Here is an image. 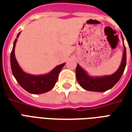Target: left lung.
Listing matches in <instances>:
<instances>
[{
	"mask_svg": "<svg viewBox=\"0 0 132 132\" xmlns=\"http://www.w3.org/2000/svg\"><path fill=\"white\" fill-rule=\"evenodd\" d=\"M123 39V38H122ZM127 63L126 48L124 45L122 60L119 69L115 73L110 76H105L102 77H91L79 65L76 67V76L78 83L85 90L90 91L103 92L110 89L115 86L120 80L125 71Z\"/></svg>",
	"mask_w": 132,
	"mask_h": 132,
	"instance_id": "left-lung-1",
	"label": "left lung"
}]
</instances>
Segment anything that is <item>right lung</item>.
<instances>
[{
    "instance_id": "1",
    "label": "right lung",
    "mask_w": 132,
    "mask_h": 132,
    "mask_svg": "<svg viewBox=\"0 0 132 132\" xmlns=\"http://www.w3.org/2000/svg\"><path fill=\"white\" fill-rule=\"evenodd\" d=\"M20 33L21 32L17 34V38H18ZM17 40L16 38L14 41L13 48L11 52L10 65L12 72L17 82L24 90L30 94H44L51 90L55 86L60 72L65 65V63L57 66L51 72L45 75L34 76L27 74L22 70L15 59V48Z\"/></svg>"
}]
</instances>
